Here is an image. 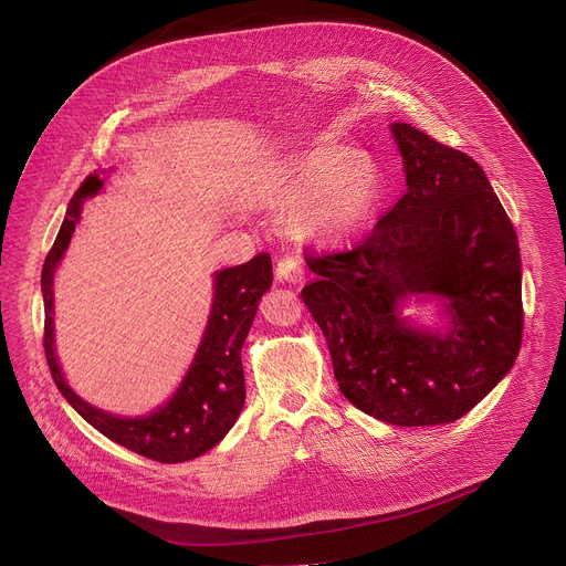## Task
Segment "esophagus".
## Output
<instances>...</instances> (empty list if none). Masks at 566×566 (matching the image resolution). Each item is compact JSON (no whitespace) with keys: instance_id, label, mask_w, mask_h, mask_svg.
I'll list each match as a JSON object with an SVG mask.
<instances>
[{"instance_id":"obj_1","label":"esophagus","mask_w":566,"mask_h":566,"mask_svg":"<svg viewBox=\"0 0 566 566\" xmlns=\"http://www.w3.org/2000/svg\"><path fill=\"white\" fill-rule=\"evenodd\" d=\"M276 276L283 283H302L304 281V269L297 258H283L276 266Z\"/></svg>"}]
</instances>
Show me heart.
Here are the masks:
<instances>
[{
  "mask_svg": "<svg viewBox=\"0 0 566 566\" xmlns=\"http://www.w3.org/2000/svg\"><path fill=\"white\" fill-rule=\"evenodd\" d=\"M382 188V170L370 154L315 143L281 170L274 207L290 213V232L300 241L343 247L370 228Z\"/></svg>",
  "mask_w": 566,
  "mask_h": 566,
  "instance_id": "b5f03b06",
  "label": "heart"
}]
</instances>
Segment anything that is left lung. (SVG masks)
Masks as SVG:
<instances>
[{"label":"left lung","mask_w":566,"mask_h":566,"mask_svg":"<svg viewBox=\"0 0 566 566\" xmlns=\"http://www.w3.org/2000/svg\"><path fill=\"white\" fill-rule=\"evenodd\" d=\"M406 196L347 253L308 258L302 290L340 394L394 426L451 423L514 366L523 338L516 230L476 160L389 124ZM433 305L426 326L405 308Z\"/></svg>","instance_id":"obj_1"}]
</instances>
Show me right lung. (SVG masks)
<instances>
[{
	"instance_id": "1",
	"label": "right lung",
	"mask_w": 566,
	"mask_h": 566,
	"mask_svg": "<svg viewBox=\"0 0 566 566\" xmlns=\"http://www.w3.org/2000/svg\"><path fill=\"white\" fill-rule=\"evenodd\" d=\"M111 170L90 175L66 207V217L57 232L41 272V292L45 308V359L69 406L92 423L98 433L158 463H184L217 447L241 415L247 400L241 347L249 336L258 302L272 287V258L260 253L253 260L213 272V294L209 317L193 355L191 366L175 394L147 415L119 417L105 412L80 398L64 378L55 345V274L66 255L75 226L80 223L85 200L94 198Z\"/></svg>"
}]
</instances>
